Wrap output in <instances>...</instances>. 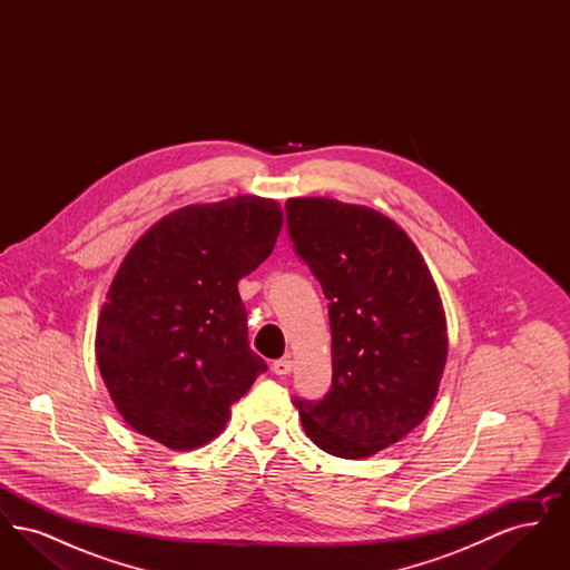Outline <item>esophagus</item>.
Segmentation results:
<instances>
[{"label": "esophagus", "instance_id": "34e87169", "mask_svg": "<svg viewBox=\"0 0 570 570\" xmlns=\"http://www.w3.org/2000/svg\"><path fill=\"white\" fill-rule=\"evenodd\" d=\"M293 367H295V363H293V358L291 356H284V358H277V361H273L272 370L275 376H288L291 372H293Z\"/></svg>", "mask_w": 570, "mask_h": 570}]
</instances>
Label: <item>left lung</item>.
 Here are the masks:
<instances>
[{
	"label": "left lung",
	"instance_id": "8db88e82",
	"mask_svg": "<svg viewBox=\"0 0 570 570\" xmlns=\"http://www.w3.org/2000/svg\"><path fill=\"white\" fill-rule=\"evenodd\" d=\"M288 235L328 298L333 380L295 400L328 455L372 458L428 416L446 363L434 277L406 233L379 212L333 198H288Z\"/></svg>",
	"mask_w": 570,
	"mask_h": 570
}]
</instances>
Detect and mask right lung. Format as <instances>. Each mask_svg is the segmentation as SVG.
I'll return each instance as SVG.
<instances>
[{"mask_svg":"<svg viewBox=\"0 0 570 570\" xmlns=\"http://www.w3.org/2000/svg\"><path fill=\"white\" fill-rule=\"evenodd\" d=\"M279 230L275 200L235 196L177 209L130 247L98 318L96 358L135 432L198 449L267 372L237 282L269 258Z\"/></svg>","mask_w":570,"mask_h":570,"instance_id":"right-lung-1","label":"right lung"}]
</instances>
